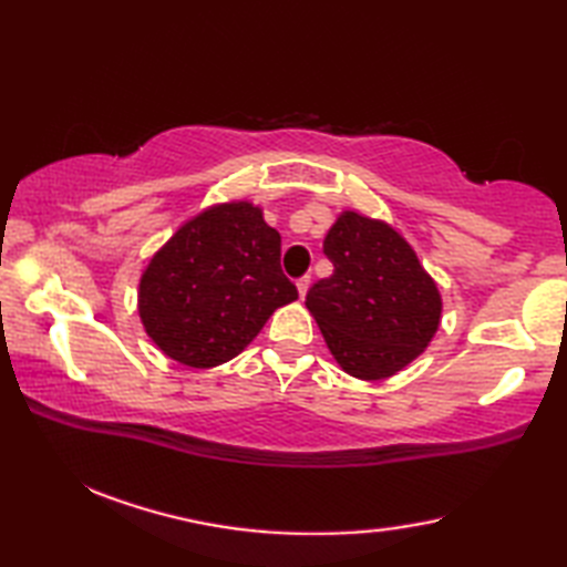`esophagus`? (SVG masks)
I'll use <instances>...</instances> for the list:
<instances>
[{"instance_id":"obj_1","label":"esophagus","mask_w":567,"mask_h":567,"mask_svg":"<svg viewBox=\"0 0 567 567\" xmlns=\"http://www.w3.org/2000/svg\"><path fill=\"white\" fill-rule=\"evenodd\" d=\"M309 285H311V277L309 275H305V277H299L297 280V292H299V297H307V292H309Z\"/></svg>"}]
</instances>
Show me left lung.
I'll return each mask as SVG.
<instances>
[{"instance_id": "left-lung-1", "label": "left lung", "mask_w": 567, "mask_h": 567, "mask_svg": "<svg viewBox=\"0 0 567 567\" xmlns=\"http://www.w3.org/2000/svg\"><path fill=\"white\" fill-rule=\"evenodd\" d=\"M323 252L333 275L307 292V309L333 360L358 380L396 375L439 331L436 280L392 224L353 209L333 221Z\"/></svg>"}]
</instances>
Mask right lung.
I'll use <instances>...</instances> for the list:
<instances>
[{
    "instance_id": "1",
    "label": "right lung",
    "mask_w": 567,
    "mask_h": 567,
    "mask_svg": "<svg viewBox=\"0 0 567 567\" xmlns=\"http://www.w3.org/2000/svg\"><path fill=\"white\" fill-rule=\"evenodd\" d=\"M297 299L280 268V234L248 199L189 216L153 252L138 282L143 331L187 368H214Z\"/></svg>"
}]
</instances>
